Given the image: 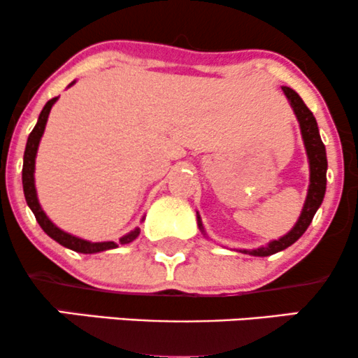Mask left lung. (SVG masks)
<instances>
[{
  "instance_id": "obj_1",
  "label": "left lung",
  "mask_w": 358,
  "mask_h": 358,
  "mask_svg": "<svg viewBox=\"0 0 358 358\" xmlns=\"http://www.w3.org/2000/svg\"><path fill=\"white\" fill-rule=\"evenodd\" d=\"M282 92L286 94L287 101H289L291 108H293L294 114H296L298 121H299V127H301V136L303 141H305V148H306V155L308 159H310V188H308V196L305 207H303L301 215L296 222L293 229L282 236L281 239L269 242L266 248H259V249H252V250H241L244 254H250V256H271V254H276L279 250L289 248L291 244H294L299 237L305 234L308 229V225L311 224L313 220L316 210L323 202L324 196V190H327V151H324V145L320 138L318 133V124H316V119L313 116L310 109L306 108V104L303 102L301 97L294 92L293 89L289 87H282ZM199 220V227L200 231L203 232V225L200 217H196Z\"/></svg>"
}]
</instances>
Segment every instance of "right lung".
<instances>
[{
    "label": "right lung",
    "instance_id": "obj_1",
    "mask_svg": "<svg viewBox=\"0 0 358 358\" xmlns=\"http://www.w3.org/2000/svg\"><path fill=\"white\" fill-rule=\"evenodd\" d=\"M73 84V82H72ZM71 84V85H72ZM57 97H53L45 104V108L40 113L38 122L34 127V131L30 133L27 141V148H24V156H23V171H22V180H23V192H24V199H27L28 207L31 208V212L35 213V219L40 224V227L43 229V232L47 236H50L53 241L59 242L60 245L64 248H69L76 252H84V254H94V252H101V250H108V249H114L117 248L119 244H129L133 242L136 237L139 236V229H134L133 232L126 234L124 237H121L119 242H89L84 239H79V237H73L71 234L60 231L59 227L52 224L50 219L45 215V212L40 207L38 199H36V190H35V158H36V150H38L40 139H42V134L45 131V124H47L48 114H50L52 106L55 104Z\"/></svg>",
    "mask_w": 358,
    "mask_h": 358
}]
</instances>
